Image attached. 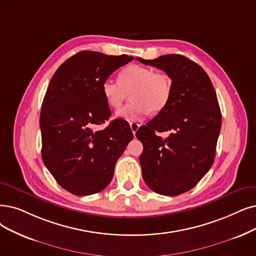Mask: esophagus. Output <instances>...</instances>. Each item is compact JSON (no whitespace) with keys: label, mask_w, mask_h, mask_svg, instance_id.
<instances>
[{"label":"esophagus","mask_w":256,"mask_h":256,"mask_svg":"<svg viewBox=\"0 0 256 256\" xmlns=\"http://www.w3.org/2000/svg\"><path fill=\"white\" fill-rule=\"evenodd\" d=\"M130 128L132 130V134H134V136H136L138 129L140 128V124H138V122H130Z\"/></svg>","instance_id":"obj_1"}]
</instances>
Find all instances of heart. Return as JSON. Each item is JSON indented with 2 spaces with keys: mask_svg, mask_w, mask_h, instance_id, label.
Here are the masks:
<instances>
[{
  "mask_svg": "<svg viewBox=\"0 0 256 256\" xmlns=\"http://www.w3.org/2000/svg\"><path fill=\"white\" fill-rule=\"evenodd\" d=\"M172 80L166 74L146 66L130 65L122 69L118 80L107 78L102 84V94L107 105L118 109L131 94L132 102L120 108L116 116L128 122L140 120L151 110L160 112L171 96Z\"/></svg>",
  "mask_w": 256,
  "mask_h": 256,
  "instance_id": "b5f03b06",
  "label": "heart"
}]
</instances>
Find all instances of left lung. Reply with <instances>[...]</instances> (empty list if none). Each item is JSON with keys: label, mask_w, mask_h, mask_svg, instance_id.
<instances>
[{"label": "left lung", "mask_w": 256, "mask_h": 256, "mask_svg": "<svg viewBox=\"0 0 256 256\" xmlns=\"http://www.w3.org/2000/svg\"><path fill=\"white\" fill-rule=\"evenodd\" d=\"M136 60L164 70L172 80L166 107L136 131L144 147L140 156L142 178L162 196H180L196 185L216 158L222 127L216 90L206 71L184 56ZM166 130L170 132L166 139L156 136Z\"/></svg>", "instance_id": "left-lung-1"}]
</instances>
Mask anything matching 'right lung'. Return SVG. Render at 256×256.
Wrapping results in <instances>:
<instances>
[{
    "mask_svg": "<svg viewBox=\"0 0 256 256\" xmlns=\"http://www.w3.org/2000/svg\"><path fill=\"white\" fill-rule=\"evenodd\" d=\"M134 58L80 51L65 60L50 80L40 116L42 158L58 185L74 196L105 189L116 160L134 138L124 120L96 129L111 116L102 84Z\"/></svg>",
    "mask_w": 256,
    "mask_h": 256,
    "instance_id": "1",
    "label": "right lung"
}]
</instances>
